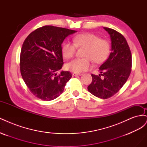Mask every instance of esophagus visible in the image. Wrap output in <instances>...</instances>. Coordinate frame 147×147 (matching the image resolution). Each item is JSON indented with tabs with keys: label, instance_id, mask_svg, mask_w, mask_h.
<instances>
[{
	"label": "esophagus",
	"instance_id": "obj_1",
	"mask_svg": "<svg viewBox=\"0 0 147 147\" xmlns=\"http://www.w3.org/2000/svg\"><path fill=\"white\" fill-rule=\"evenodd\" d=\"M82 75V74H78V73H74L73 74V75H74V76H78V75L80 76V75Z\"/></svg>",
	"mask_w": 147,
	"mask_h": 147
}]
</instances>
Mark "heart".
Here are the masks:
<instances>
[{"label": "heart", "instance_id": "b5f03b06", "mask_svg": "<svg viewBox=\"0 0 147 147\" xmlns=\"http://www.w3.org/2000/svg\"><path fill=\"white\" fill-rule=\"evenodd\" d=\"M74 43L65 42L63 48V54L66 59H71L76 53L77 47H86L84 58H77L67 64L66 67L70 71L80 73L90 69L92 60L100 64L107 58L110 51V45L107 40L100 38L96 34L84 33L75 35Z\"/></svg>", "mask_w": 147, "mask_h": 147}]
</instances>
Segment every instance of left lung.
I'll list each match as a JSON object with an SVG mask.
<instances>
[{
    "label": "left lung",
    "mask_w": 147,
    "mask_h": 147,
    "mask_svg": "<svg viewBox=\"0 0 147 147\" xmlns=\"http://www.w3.org/2000/svg\"><path fill=\"white\" fill-rule=\"evenodd\" d=\"M104 29L110 34L112 51L99 67L100 74L91 75L92 80L88 90L94 96L105 99L116 94L126 82L131 72L132 55L122 34L109 28Z\"/></svg>",
    "instance_id": "obj_1"
}]
</instances>
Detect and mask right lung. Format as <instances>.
Instances as JSON below:
<instances>
[{
	"mask_svg": "<svg viewBox=\"0 0 147 147\" xmlns=\"http://www.w3.org/2000/svg\"><path fill=\"white\" fill-rule=\"evenodd\" d=\"M76 31L45 26L31 32L25 39L20 55V71L32 94L42 100H51L63 92L72 77L69 71H62L64 64L62 47L64 40Z\"/></svg>",
	"mask_w": 147,
	"mask_h": 147,
	"instance_id": "obj_1",
	"label": "right lung"
}]
</instances>
